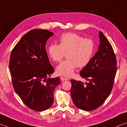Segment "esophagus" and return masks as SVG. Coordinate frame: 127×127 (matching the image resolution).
I'll return each instance as SVG.
<instances>
[{
    "label": "esophagus",
    "mask_w": 127,
    "mask_h": 127,
    "mask_svg": "<svg viewBox=\"0 0 127 127\" xmlns=\"http://www.w3.org/2000/svg\"><path fill=\"white\" fill-rule=\"evenodd\" d=\"M61 80H62V82H63V81H65V80H68V79H67V78H64V77H61Z\"/></svg>",
    "instance_id": "esophagus-1"
}]
</instances>
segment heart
<instances>
[{
	"instance_id": "heart-1",
	"label": "heart",
	"mask_w": 127,
	"mask_h": 127,
	"mask_svg": "<svg viewBox=\"0 0 127 127\" xmlns=\"http://www.w3.org/2000/svg\"><path fill=\"white\" fill-rule=\"evenodd\" d=\"M59 44L52 43L48 46V56L54 62H59L66 53L67 59L60 63L56 69L58 75L70 77L76 68L86 66L91 62L95 50L94 41L84 38L74 33L62 34L58 38Z\"/></svg>"
}]
</instances>
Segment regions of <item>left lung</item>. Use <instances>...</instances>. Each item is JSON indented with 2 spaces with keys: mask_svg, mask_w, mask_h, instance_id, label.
Wrapping results in <instances>:
<instances>
[{
  "mask_svg": "<svg viewBox=\"0 0 127 127\" xmlns=\"http://www.w3.org/2000/svg\"><path fill=\"white\" fill-rule=\"evenodd\" d=\"M98 50L80 71L85 84L71 79L70 93L74 105L91 111L99 107L111 93L117 72V59L111 44L102 32L99 33Z\"/></svg>",
  "mask_w": 127,
  "mask_h": 127,
  "instance_id": "left-lung-1",
  "label": "left lung"
}]
</instances>
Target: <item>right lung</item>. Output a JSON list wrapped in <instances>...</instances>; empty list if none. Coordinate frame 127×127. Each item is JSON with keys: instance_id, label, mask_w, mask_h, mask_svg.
Masks as SVG:
<instances>
[{"instance_id": "1", "label": "right lung", "mask_w": 127, "mask_h": 127, "mask_svg": "<svg viewBox=\"0 0 127 127\" xmlns=\"http://www.w3.org/2000/svg\"><path fill=\"white\" fill-rule=\"evenodd\" d=\"M45 29L31 30L15 45L9 60L15 91L28 107L43 111L52 105L54 91L60 78H50L54 68L45 49L47 40L53 35Z\"/></svg>"}]
</instances>
